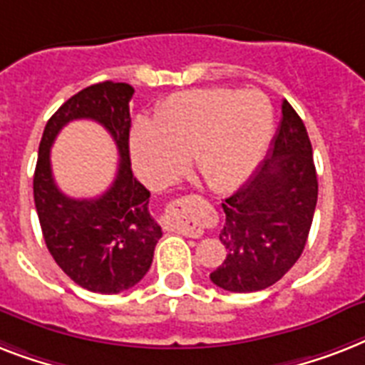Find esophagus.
I'll return each instance as SVG.
<instances>
[{"label":"esophagus","mask_w":365,"mask_h":365,"mask_svg":"<svg viewBox=\"0 0 365 365\" xmlns=\"http://www.w3.org/2000/svg\"><path fill=\"white\" fill-rule=\"evenodd\" d=\"M196 203L200 205L201 200L196 196L192 197H182V200L173 201L168 209V224L177 232L185 233L188 237H200L201 228L197 224L196 212L192 207H196Z\"/></svg>","instance_id":"obj_1"}]
</instances>
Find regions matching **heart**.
Here are the masks:
<instances>
[{"mask_svg":"<svg viewBox=\"0 0 365 365\" xmlns=\"http://www.w3.org/2000/svg\"><path fill=\"white\" fill-rule=\"evenodd\" d=\"M273 132L269 100L258 90H190L171 96L154 122L130 137L132 164L147 185H169L186 158L212 190L241 185L260 164Z\"/></svg>","mask_w":365,"mask_h":365,"instance_id":"obj_1","label":"heart"}]
</instances>
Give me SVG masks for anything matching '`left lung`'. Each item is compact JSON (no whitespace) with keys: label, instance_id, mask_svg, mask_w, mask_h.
<instances>
[{"label":"left lung","instance_id":"8db88e82","mask_svg":"<svg viewBox=\"0 0 365 365\" xmlns=\"http://www.w3.org/2000/svg\"><path fill=\"white\" fill-rule=\"evenodd\" d=\"M319 197L313 147L305 124L287 100L267 158L222 209L226 258L211 281L230 292H258L275 284L307 243Z\"/></svg>","mask_w":365,"mask_h":365}]
</instances>
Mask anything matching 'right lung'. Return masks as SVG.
<instances>
[{
    "instance_id": "add662e5",
    "label": "right lung",
    "mask_w": 365,
    "mask_h": 365,
    "mask_svg": "<svg viewBox=\"0 0 365 365\" xmlns=\"http://www.w3.org/2000/svg\"><path fill=\"white\" fill-rule=\"evenodd\" d=\"M126 83L92 84L66 101L48 118L39 143L34 200L46 249L78 287L118 294L135 287L153 264L162 228L148 212L150 192L133 177L130 162V100ZM90 118L115 139L121 160L113 185L94 200L66 197L53 182L50 147L71 120Z\"/></svg>"
}]
</instances>
